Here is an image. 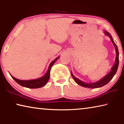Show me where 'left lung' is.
<instances>
[{"instance_id": "left-lung-1", "label": "left lung", "mask_w": 124, "mask_h": 124, "mask_svg": "<svg viewBox=\"0 0 124 124\" xmlns=\"http://www.w3.org/2000/svg\"><path fill=\"white\" fill-rule=\"evenodd\" d=\"M104 33L105 35H106L107 36L109 37L110 38L111 41L113 44V45H114L115 47V51H116V57H115V63L112 67V69L110 71V72L108 74L105 75L104 77H103L101 79H100V80H98L95 83H85L84 81L80 80L77 78L73 74V73L71 72V74L73 77V79L74 80V81L76 82L78 84L81 86L87 87V88H93V89H95V88L101 87H102L103 86L107 84L109 82V81L112 79L113 77L114 76V75L116 74V72L117 70V68H118L119 66V51L116 45L115 44L114 40L112 38V37L111 36V35L108 32H107L106 31H104Z\"/></svg>"}]
</instances>
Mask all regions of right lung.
Masks as SVG:
<instances>
[{
	"mask_svg": "<svg viewBox=\"0 0 124 124\" xmlns=\"http://www.w3.org/2000/svg\"><path fill=\"white\" fill-rule=\"evenodd\" d=\"M58 58H59V56H58V57L56 58L53 61H52L50 63L49 66L48 67V70H47V72H46L45 74L44 75V76L39 78H38L36 79L28 80H23L16 79L13 76H12L11 74H10L12 78V79H13L17 83H18L19 85H21L22 86L29 88V89H37V88L41 87L44 86L47 83V81L50 78V70H51V67L53 66L54 63H55L56 61L58 59Z\"/></svg>",
	"mask_w": 124,
	"mask_h": 124,
	"instance_id": "add662e5",
	"label": "right lung"
}]
</instances>
